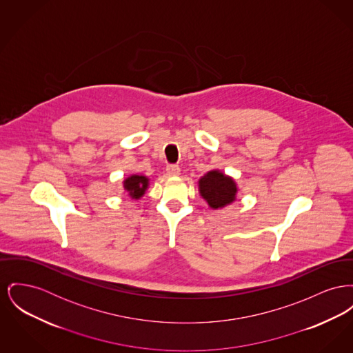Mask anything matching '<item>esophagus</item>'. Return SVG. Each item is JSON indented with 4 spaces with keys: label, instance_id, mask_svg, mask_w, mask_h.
I'll use <instances>...</instances> for the list:
<instances>
[{
    "label": "esophagus",
    "instance_id": "34e87169",
    "mask_svg": "<svg viewBox=\"0 0 353 353\" xmlns=\"http://www.w3.org/2000/svg\"><path fill=\"white\" fill-rule=\"evenodd\" d=\"M166 173L169 176H179L180 174V166L176 165V164H170V165L166 166Z\"/></svg>",
    "mask_w": 353,
    "mask_h": 353
}]
</instances>
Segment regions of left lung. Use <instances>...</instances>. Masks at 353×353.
Wrapping results in <instances>:
<instances>
[{
  "label": "left lung",
  "mask_w": 353,
  "mask_h": 353,
  "mask_svg": "<svg viewBox=\"0 0 353 353\" xmlns=\"http://www.w3.org/2000/svg\"><path fill=\"white\" fill-rule=\"evenodd\" d=\"M200 194L213 209L225 207L236 200L234 181L219 170H210L199 181Z\"/></svg>",
  "instance_id": "1"
}]
</instances>
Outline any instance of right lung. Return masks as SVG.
Wrapping results in <instances>:
<instances>
[{
  "instance_id": "obj_1",
  "label": "right lung",
  "mask_w": 353,
  "mask_h": 353,
  "mask_svg": "<svg viewBox=\"0 0 353 353\" xmlns=\"http://www.w3.org/2000/svg\"><path fill=\"white\" fill-rule=\"evenodd\" d=\"M148 184H149V180L146 179L145 176L133 174L125 180L124 188L132 199L137 200L145 193Z\"/></svg>"
}]
</instances>
